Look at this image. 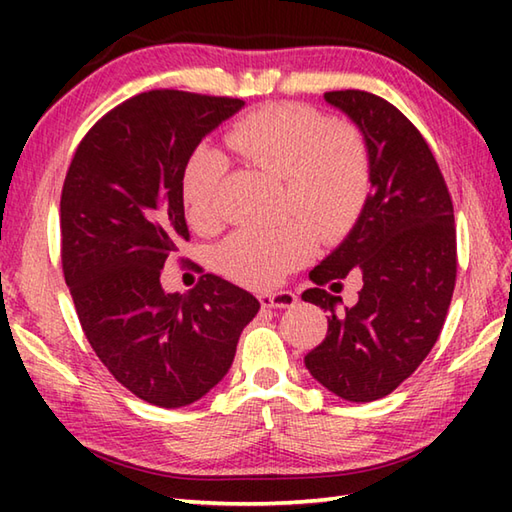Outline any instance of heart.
Wrapping results in <instances>:
<instances>
[{
  "label": "heart",
  "instance_id": "1",
  "mask_svg": "<svg viewBox=\"0 0 512 512\" xmlns=\"http://www.w3.org/2000/svg\"><path fill=\"white\" fill-rule=\"evenodd\" d=\"M284 262L277 250L270 248L262 233H250L233 239L224 248V270L237 281H270L284 273Z\"/></svg>",
  "mask_w": 512,
  "mask_h": 512
}]
</instances>
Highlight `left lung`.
Here are the masks:
<instances>
[{
  "instance_id": "8db88e82",
  "label": "left lung",
  "mask_w": 512,
  "mask_h": 512,
  "mask_svg": "<svg viewBox=\"0 0 512 512\" xmlns=\"http://www.w3.org/2000/svg\"><path fill=\"white\" fill-rule=\"evenodd\" d=\"M244 103L151 90L96 123L61 191V266L85 339L110 374L149 405H191L233 365L255 319L250 292L184 262V288L160 273L189 242L184 169L200 140Z\"/></svg>"
}]
</instances>
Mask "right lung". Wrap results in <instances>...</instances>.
Segmentation results:
<instances>
[{"mask_svg":"<svg viewBox=\"0 0 512 512\" xmlns=\"http://www.w3.org/2000/svg\"><path fill=\"white\" fill-rule=\"evenodd\" d=\"M323 99L361 129L369 187L352 231L314 268L319 286L350 273L356 284L325 301L328 334L306 367L332 394L369 402L416 372L438 341L458 273L453 202L429 145L394 105L361 90Z\"/></svg>","mask_w":512,"mask_h":512,"instance_id":"add662e5","label":"right lung"}]
</instances>
